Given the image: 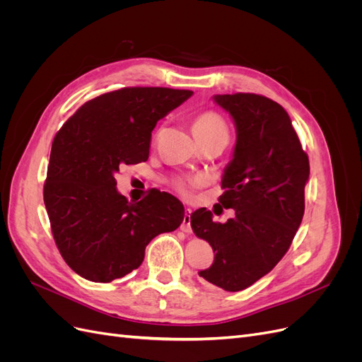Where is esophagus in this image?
<instances>
[{
	"mask_svg": "<svg viewBox=\"0 0 362 362\" xmlns=\"http://www.w3.org/2000/svg\"><path fill=\"white\" fill-rule=\"evenodd\" d=\"M190 217H192V210H190V208H185L184 218H182V223H181V231L185 233V234L192 233V225H190L192 218Z\"/></svg>",
	"mask_w": 362,
	"mask_h": 362,
	"instance_id": "esophagus-1",
	"label": "esophagus"
}]
</instances>
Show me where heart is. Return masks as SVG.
Instances as JSON below:
<instances>
[{
  "instance_id": "b5f03b06",
  "label": "heart",
  "mask_w": 362,
  "mask_h": 362,
  "mask_svg": "<svg viewBox=\"0 0 362 362\" xmlns=\"http://www.w3.org/2000/svg\"><path fill=\"white\" fill-rule=\"evenodd\" d=\"M192 129L196 139H208L216 136H228V127L225 119L218 115L216 110H204L193 119ZM199 181H177L175 189L181 194L189 196L193 187H198Z\"/></svg>"
}]
</instances>
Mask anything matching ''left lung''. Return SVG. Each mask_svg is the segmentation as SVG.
<instances>
[{"instance_id": "obj_1", "label": "left lung", "mask_w": 362, "mask_h": 362, "mask_svg": "<svg viewBox=\"0 0 362 362\" xmlns=\"http://www.w3.org/2000/svg\"><path fill=\"white\" fill-rule=\"evenodd\" d=\"M237 127L234 157L222 178L218 205L233 208L226 223L205 208L192 214V229L216 252L199 276L226 291H242L287 254L305 213L310 160L284 108L257 93L216 95Z\"/></svg>"}]
</instances>
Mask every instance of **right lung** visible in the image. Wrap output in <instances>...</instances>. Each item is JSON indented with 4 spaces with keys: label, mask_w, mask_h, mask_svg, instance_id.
Returning a JSON list of instances; mask_svg holds the SVG:
<instances>
[{
    "label": "right lung",
    "mask_w": 362,
    "mask_h": 362,
    "mask_svg": "<svg viewBox=\"0 0 362 362\" xmlns=\"http://www.w3.org/2000/svg\"><path fill=\"white\" fill-rule=\"evenodd\" d=\"M192 93L122 87L84 103L57 131L43 202L60 255L84 279L128 275L152 238L182 223L184 206L172 194L154 189L128 202L115 177L125 164L148 160L152 129Z\"/></svg>",
    "instance_id": "1"
}]
</instances>
